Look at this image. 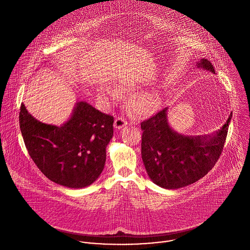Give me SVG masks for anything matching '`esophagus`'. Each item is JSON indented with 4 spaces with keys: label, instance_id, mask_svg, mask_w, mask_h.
<instances>
[{
    "label": "esophagus",
    "instance_id": "1",
    "mask_svg": "<svg viewBox=\"0 0 250 250\" xmlns=\"http://www.w3.org/2000/svg\"><path fill=\"white\" fill-rule=\"evenodd\" d=\"M114 125H115V127H116L117 129H122L124 126L127 125V122H126L125 119H123V118H117V119L115 120Z\"/></svg>",
    "mask_w": 250,
    "mask_h": 250
}]
</instances>
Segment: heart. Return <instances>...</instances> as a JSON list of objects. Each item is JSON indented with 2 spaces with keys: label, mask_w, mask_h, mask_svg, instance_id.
I'll use <instances>...</instances> for the list:
<instances>
[{
  "label": "heart",
  "mask_w": 250,
  "mask_h": 250,
  "mask_svg": "<svg viewBox=\"0 0 250 250\" xmlns=\"http://www.w3.org/2000/svg\"><path fill=\"white\" fill-rule=\"evenodd\" d=\"M119 87L125 92H133L138 89L135 82L131 80H123ZM98 96L101 101L106 104H112L121 100V91L112 86H101L98 90ZM132 112L140 117H147L155 114L159 109V99L153 92H142L134 95L129 102Z\"/></svg>",
  "instance_id": "obj_1"
}]
</instances>
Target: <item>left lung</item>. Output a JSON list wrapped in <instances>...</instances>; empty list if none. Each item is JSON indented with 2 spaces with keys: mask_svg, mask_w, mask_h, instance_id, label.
Here are the masks:
<instances>
[{
  "mask_svg": "<svg viewBox=\"0 0 250 250\" xmlns=\"http://www.w3.org/2000/svg\"><path fill=\"white\" fill-rule=\"evenodd\" d=\"M197 66L215 73L208 59H201ZM167 110L141 123V157L153 183L165 189H178L200 180L215 166L222 154L232 115L211 135L188 136L170 127Z\"/></svg>",
  "mask_w": 250,
  "mask_h": 250,
  "instance_id": "left-lung-1",
  "label": "left lung"
}]
</instances>
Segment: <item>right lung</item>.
<instances>
[{
    "label": "right lung",
    "mask_w": 250,
    "mask_h": 250,
    "mask_svg": "<svg viewBox=\"0 0 250 250\" xmlns=\"http://www.w3.org/2000/svg\"><path fill=\"white\" fill-rule=\"evenodd\" d=\"M19 118L25 147L49 180L79 189L98 179L104 167L105 147L114 134V117L81 101L59 126L35 120L23 104Z\"/></svg>",
    "instance_id": "add662e5"
}]
</instances>
